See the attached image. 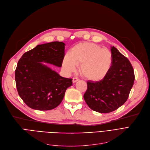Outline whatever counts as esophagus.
I'll list each match as a JSON object with an SVG mask.
<instances>
[{
    "instance_id": "34e87169",
    "label": "esophagus",
    "mask_w": 150,
    "mask_h": 150,
    "mask_svg": "<svg viewBox=\"0 0 150 150\" xmlns=\"http://www.w3.org/2000/svg\"><path fill=\"white\" fill-rule=\"evenodd\" d=\"M78 80H79V78H78L77 77H74V78H73V79H72V81H73L74 83H76Z\"/></svg>"
}]
</instances>
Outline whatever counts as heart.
Returning a JSON list of instances; mask_svg holds the SVG:
<instances>
[{"label": "heart", "instance_id": "heart-1", "mask_svg": "<svg viewBox=\"0 0 150 150\" xmlns=\"http://www.w3.org/2000/svg\"><path fill=\"white\" fill-rule=\"evenodd\" d=\"M112 62V55L108 49L92 42H81L65 55L62 67L66 72L70 73L75 70L76 65H80V73L85 78L97 81L106 76Z\"/></svg>", "mask_w": 150, "mask_h": 150}]
</instances>
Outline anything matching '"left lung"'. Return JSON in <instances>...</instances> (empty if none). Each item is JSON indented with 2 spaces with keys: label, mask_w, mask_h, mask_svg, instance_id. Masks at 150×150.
I'll list each match as a JSON object with an SVG mask.
<instances>
[{
  "label": "left lung",
  "mask_w": 150,
  "mask_h": 150,
  "mask_svg": "<svg viewBox=\"0 0 150 150\" xmlns=\"http://www.w3.org/2000/svg\"><path fill=\"white\" fill-rule=\"evenodd\" d=\"M112 62L111 69L103 80L87 82L84 94L86 103L93 111L100 113L112 112L127 100L135 76L128 59L115 47H111Z\"/></svg>",
  "instance_id": "1"
}]
</instances>
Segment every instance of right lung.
Returning a JSON list of instances; mask_svg holds the SVG:
<instances>
[{
    "label": "right lung",
    "instance_id": "1",
    "mask_svg": "<svg viewBox=\"0 0 150 150\" xmlns=\"http://www.w3.org/2000/svg\"><path fill=\"white\" fill-rule=\"evenodd\" d=\"M65 44L54 41L38 45L23 54L15 70L20 97L30 108L48 111L57 108L64 97L72 79L61 76L42 62L61 67Z\"/></svg>",
    "mask_w": 150,
    "mask_h": 150
}]
</instances>
